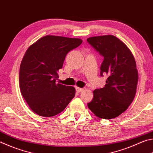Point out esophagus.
<instances>
[{"label": "esophagus", "mask_w": 153, "mask_h": 153, "mask_svg": "<svg viewBox=\"0 0 153 153\" xmlns=\"http://www.w3.org/2000/svg\"><path fill=\"white\" fill-rule=\"evenodd\" d=\"M76 91L77 92H82L83 90H84V88H79V87H76Z\"/></svg>", "instance_id": "esophagus-1"}]
</instances>
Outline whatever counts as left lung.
<instances>
[{"instance_id": "8db88e82", "label": "left lung", "mask_w": 153, "mask_h": 153, "mask_svg": "<svg viewBox=\"0 0 153 153\" xmlns=\"http://www.w3.org/2000/svg\"><path fill=\"white\" fill-rule=\"evenodd\" d=\"M87 41L104 57L100 76H108L105 87L93 91L94 97L88 107L100 119L117 117L135 97L138 82L135 59L128 46L113 35L93 36Z\"/></svg>"}]
</instances>
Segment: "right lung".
Returning a JSON list of instances; mask_svg holds the SVG:
<instances>
[{"label": "right lung", "mask_w": 153, "mask_h": 153, "mask_svg": "<svg viewBox=\"0 0 153 153\" xmlns=\"http://www.w3.org/2000/svg\"><path fill=\"white\" fill-rule=\"evenodd\" d=\"M82 43L79 38L45 36L25 52L19 69V88L33 112L53 117L62 112L75 97L76 89L56 80L69 51Z\"/></svg>", "instance_id": "obj_1"}]
</instances>
